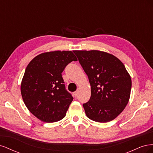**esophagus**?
<instances>
[{"label": "esophagus", "mask_w": 153, "mask_h": 153, "mask_svg": "<svg viewBox=\"0 0 153 153\" xmlns=\"http://www.w3.org/2000/svg\"><path fill=\"white\" fill-rule=\"evenodd\" d=\"M78 91H75V92H73V95H74V96L75 97V98H76V97L78 96Z\"/></svg>", "instance_id": "34e87169"}]
</instances>
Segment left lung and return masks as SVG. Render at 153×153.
I'll use <instances>...</instances> for the list:
<instances>
[{
  "label": "left lung",
  "instance_id": "8db88e82",
  "mask_svg": "<svg viewBox=\"0 0 153 153\" xmlns=\"http://www.w3.org/2000/svg\"><path fill=\"white\" fill-rule=\"evenodd\" d=\"M89 78L91 96L83 104L88 118L99 123L112 121L127 105L131 80L119 59L98 50H75Z\"/></svg>",
  "mask_w": 153,
  "mask_h": 153
}]
</instances>
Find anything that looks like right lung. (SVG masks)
Returning <instances> with one entry per match:
<instances>
[{
	"instance_id": "add662e5",
	"label": "right lung",
	"mask_w": 153,
	"mask_h": 153,
	"mask_svg": "<svg viewBox=\"0 0 153 153\" xmlns=\"http://www.w3.org/2000/svg\"><path fill=\"white\" fill-rule=\"evenodd\" d=\"M77 59L71 51H54L37 55L27 66L21 94L27 108L41 121L62 119L73 98L66 89L62 73Z\"/></svg>"
}]
</instances>
